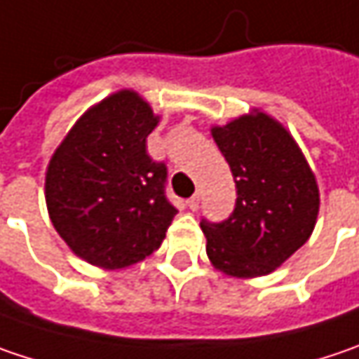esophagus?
<instances>
[{"mask_svg":"<svg viewBox=\"0 0 359 359\" xmlns=\"http://www.w3.org/2000/svg\"><path fill=\"white\" fill-rule=\"evenodd\" d=\"M187 207L191 211H197V207H199V195H193L191 199H187Z\"/></svg>","mask_w":359,"mask_h":359,"instance_id":"34e87169","label":"esophagus"}]
</instances>
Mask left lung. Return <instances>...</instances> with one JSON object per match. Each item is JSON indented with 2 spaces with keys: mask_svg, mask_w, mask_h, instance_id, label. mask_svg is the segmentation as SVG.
I'll use <instances>...</instances> for the list:
<instances>
[{
  "mask_svg": "<svg viewBox=\"0 0 359 359\" xmlns=\"http://www.w3.org/2000/svg\"><path fill=\"white\" fill-rule=\"evenodd\" d=\"M211 136L231 168L238 199L225 222L201 219L207 256L227 276L270 274L313 233L315 175L285 126L258 109L211 128Z\"/></svg>",
  "mask_w": 359,
  "mask_h": 359,
  "instance_id": "8db88e82",
  "label": "left lung"
}]
</instances>
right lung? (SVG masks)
<instances>
[{
  "mask_svg": "<svg viewBox=\"0 0 359 359\" xmlns=\"http://www.w3.org/2000/svg\"><path fill=\"white\" fill-rule=\"evenodd\" d=\"M158 116L136 91H117L73 126L46 170L54 229L83 260L128 268L158 250L179 213L166 199V164L148 156Z\"/></svg>",
  "mask_w": 359,
  "mask_h": 359,
  "instance_id": "1",
  "label": "right lung"
}]
</instances>
